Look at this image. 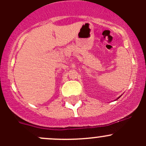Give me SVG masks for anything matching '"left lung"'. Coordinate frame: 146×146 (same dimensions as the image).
Returning <instances> with one entry per match:
<instances>
[{
	"mask_svg": "<svg viewBox=\"0 0 146 146\" xmlns=\"http://www.w3.org/2000/svg\"><path fill=\"white\" fill-rule=\"evenodd\" d=\"M119 98H117V99H119Z\"/></svg>",
	"mask_w": 146,
	"mask_h": 146,
	"instance_id": "obj_1",
	"label": "left lung"
}]
</instances>
